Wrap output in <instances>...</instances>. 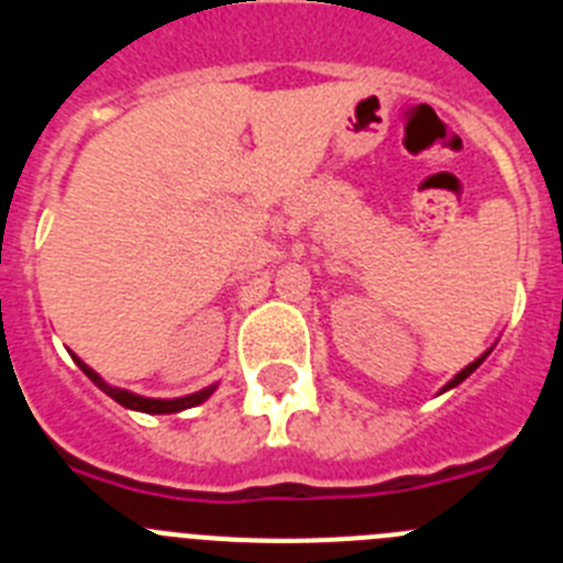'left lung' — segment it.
Listing matches in <instances>:
<instances>
[{
	"label": "left lung",
	"instance_id": "8db88e82",
	"mask_svg": "<svg viewBox=\"0 0 563 563\" xmlns=\"http://www.w3.org/2000/svg\"><path fill=\"white\" fill-rule=\"evenodd\" d=\"M474 366H476V363H471V366H467V369H462V372H460V375H456V377H454V383H460V380H465V377H467V372H471V369H474Z\"/></svg>",
	"mask_w": 563,
	"mask_h": 563
}]
</instances>
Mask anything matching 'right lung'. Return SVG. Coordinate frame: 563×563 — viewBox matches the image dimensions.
<instances>
[{"label": "right lung", "mask_w": 563, "mask_h": 563, "mask_svg": "<svg viewBox=\"0 0 563 563\" xmlns=\"http://www.w3.org/2000/svg\"><path fill=\"white\" fill-rule=\"evenodd\" d=\"M78 366H81V369L87 372L92 380H96V386H101V389L107 391L112 400H118L121 406H129V409L148 411V415H172V411L188 409V406H197V402L206 400V397L213 391V389H202V391H197V395H191V397H180V400H146V397H134V395H129V391H123V389H112V386H107V383H103L101 377L96 375V372L89 369V366H84L81 361H78Z\"/></svg>", "instance_id": "right-lung-1"}]
</instances>
